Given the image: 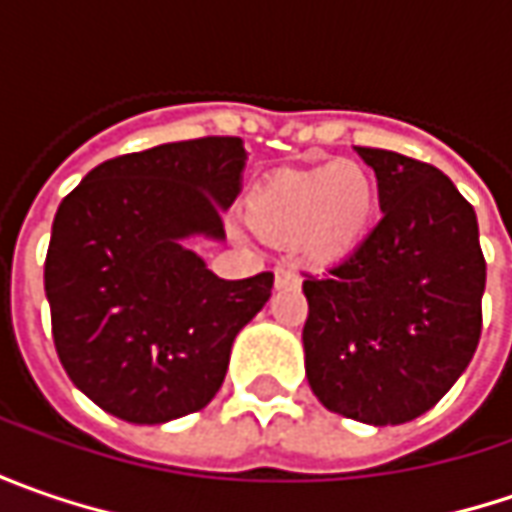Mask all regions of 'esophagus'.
<instances>
[{"mask_svg":"<svg viewBox=\"0 0 512 512\" xmlns=\"http://www.w3.org/2000/svg\"><path fill=\"white\" fill-rule=\"evenodd\" d=\"M299 273L293 267H276V287H296Z\"/></svg>","mask_w":512,"mask_h":512,"instance_id":"esophagus-1","label":"esophagus"}]
</instances>
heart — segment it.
Returning <instances> with one entry per match:
<instances>
[{
    "instance_id": "heart-1",
    "label": "heart",
    "mask_w": 512,
    "mask_h": 512,
    "mask_svg": "<svg viewBox=\"0 0 512 512\" xmlns=\"http://www.w3.org/2000/svg\"><path fill=\"white\" fill-rule=\"evenodd\" d=\"M376 187L356 162L279 173L247 202V219L267 239L299 245L316 262H333L359 245Z\"/></svg>"
}]
</instances>
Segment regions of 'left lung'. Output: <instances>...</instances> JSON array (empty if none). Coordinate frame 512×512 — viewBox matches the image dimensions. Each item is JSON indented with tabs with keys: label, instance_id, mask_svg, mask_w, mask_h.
<instances>
[{
	"label": "left lung",
	"instance_id": "1",
	"mask_svg": "<svg viewBox=\"0 0 512 512\" xmlns=\"http://www.w3.org/2000/svg\"><path fill=\"white\" fill-rule=\"evenodd\" d=\"M382 219L344 262L307 276L305 373L330 413L384 427L427 413L467 370L487 279L476 210L442 170L356 148Z\"/></svg>",
	"mask_w": 512,
	"mask_h": 512
}]
</instances>
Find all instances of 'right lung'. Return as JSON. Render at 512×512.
<instances>
[{
	"mask_svg": "<svg viewBox=\"0 0 512 512\" xmlns=\"http://www.w3.org/2000/svg\"><path fill=\"white\" fill-rule=\"evenodd\" d=\"M245 162L236 136L170 142L102 162L56 210L53 344L70 382L110 416L165 424L202 410L233 339L270 299L273 273L227 282L187 247L225 239Z\"/></svg>",
	"mask_w": 512,
	"mask_h": 512,
	"instance_id": "1",
	"label": "right lung"
}]
</instances>
